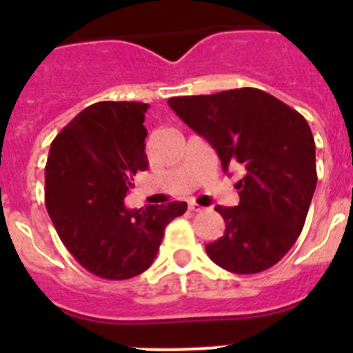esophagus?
<instances>
[{"label": "esophagus", "instance_id": "obj_1", "mask_svg": "<svg viewBox=\"0 0 353 353\" xmlns=\"http://www.w3.org/2000/svg\"><path fill=\"white\" fill-rule=\"evenodd\" d=\"M189 210H191V212H201V210H203V207H201V205H198V203H189Z\"/></svg>", "mask_w": 353, "mask_h": 353}]
</instances>
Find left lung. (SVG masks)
Instances as JSON below:
<instances>
[{
  "instance_id": "obj_1",
  "label": "left lung",
  "mask_w": 353,
  "mask_h": 353,
  "mask_svg": "<svg viewBox=\"0 0 353 353\" xmlns=\"http://www.w3.org/2000/svg\"><path fill=\"white\" fill-rule=\"evenodd\" d=\"M168 104L210 143L223 171L244 170L235 185L240 203L215 207L226 230L207 244V254L233 274L270 269L297 242L316 189L314 139L305 118L258 88L173 97Z\"/></svg>"
}]
</instances>
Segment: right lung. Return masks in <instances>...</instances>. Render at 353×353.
I'll return each instance as SVG.
<instances>
[{"label":"right lung","instance_id":"add662e5","mask_svg":"<svg viewBox=\"0 0 353 353\" xmlns=\"http://www.w3.org/2000/svg\"><path fill=\"white\" fill-rule=\"evenodd\" d=\"M148 104L97 102L51 143L46 207L61 242L88 272L120 281L145 272L185 201L127 208L134 174L148 168L143 125Z\"/></svg>","mask_w":353,"mask_h":353}]
</instances>
